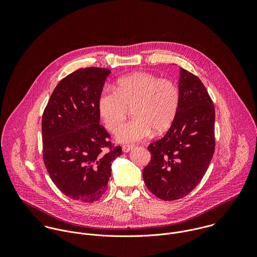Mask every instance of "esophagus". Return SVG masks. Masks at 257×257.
Here are the masks:
<instances>
[{
    "instance_id": "obj_1",
    "label": "esophagus",
    "mask_w": 257,
    "mask_h": 257,
    "mask_svg": "<svg viewBox=\"0 0 257 257\" xmlns=\"http://www.w3.org/2000/svg\"><path fill=\"white\" fill-rule=\"evenodd\" d=\"M133 148H134V146H132V145H123V146L121 147V149H122L123 152H128V151H131Z\"/></svg>"
}]
</instances>
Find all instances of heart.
<instances>
[{
    "label": "heart",
    "mask_w": 257,
    "mask_h": 257,
    "mask_svg": "<svg viewBox=\"0 0 257 257\" xmlns=\"http://www.w3.org/2000/svg\"><path fill=\"white\" fill-rule=\"evenodd\" d=\"M180 104L178 87L170 80L159 79L147 72H137L119 78L114 89L104 88L97 107L106 127L114 132L133 108L132 120L115 133L118 142L130 144L145 140L152 131L161 134L174 121Z\"/></svg>",
    "instance_id": "heart-1"
}]
</instances>
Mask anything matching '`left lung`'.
Masks as SVG:
<instances>
[{
    "mask_svg": "<svg viewBox=\"0 0 257 257\" xmlns=\"http://www.w3.org/2000/svg\"><path fill=\"white\" fill-rule=\"evenodd\" d=\"M180 104L165 136L150 144L151 160L143 176L164 201L187 196L204 177L215 151V107L201 80L180 68Z\"/></svg>",
    "mask_w": 257,
    "mask_h": 257,
    "instance_id": "left-lung-1",
    "label": "left lung"
}]
</instances>
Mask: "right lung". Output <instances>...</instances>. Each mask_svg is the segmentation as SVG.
Returning <instances> with one entry per match:
<instances>
[{
	"label": "right lung",
	"mask_w": 257,
	"mask_h": 257,
	"mask_svg": "<svg viewBox=\"0 0 257 257\" xmlns=\"http://www.w3.org/2000/svg\"><path fill=\"white\" fill-rule=\"evenodd\" d=\"M107 68H83L55 87L42 114L43 161L56 187L82 203L99 200L107 190L111 162L121 155L100 124L97 101Z\"/></svg>",
	"instance_id": "right-lung-1"
}]
</instances>
